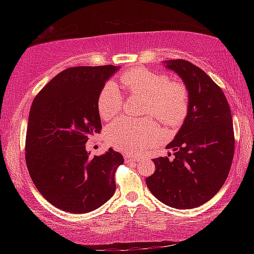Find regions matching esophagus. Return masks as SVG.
I'll list each match as a JSON object with an SVG mask.
<instances>
[{"label": "esophagus", "instance_id": "obj_1", "mask_svg": "<svg viewBox=\"0 0 254 254\" xmlns=\"http://www.w3.org/2000/svg\"><path fill=\"white\" fill-rule=\"evenodd\" d=\"M124 160H126V162H131V161L137 162V161L140 160V159H139V158H136V157H132L131 154L127 153V154H124Z\"/></svg>", "mask_w": 254, "mask_h": 254}]
</instances>
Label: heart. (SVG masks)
I'll return each instance as SVG.
<instances>
[{
	"mask_svg": "<svg viewBox=\"0 0 254 254\" xmlns=\"http://www.w3.org/2000/svg\"><path fill=\"white\" fill-rule=\"evenodd\" d=\"M128 92L145 100L144 112L167 127L182 124L188 111V92L180 83H173L166 75L134 68L122 76ZM122 97L114 83H107L98 96L97 110L103 120L117 117L122 110ZM159 135L157 124L151 120L134 122L120 119L107 128V139L114 148L135 152L147 148Z\"/></svg>",
	"mask_w": 254,
	"mask_h": 254,
	"instance_id": "b5f03b06",
	"label": "heart"
}]
</instances>
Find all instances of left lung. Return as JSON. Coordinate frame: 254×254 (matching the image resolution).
<instances>
[{
	"label": "left lung",
	"instance_id": "obj_1",
	"mask_svg": "<svg viewBox=\"0 0 254 254\" xmlns=\"http://www.w3.org/2000/svg\"><path fill=\"white\" fill-rule=\"evenodd\" d=\"M182 78L188 111L175 139L167 144L174 159H153L156 171L145 183L161 203L177 209L195 208L217 194L230 173L234 154L232 114L226 97L213 79L183 59L162 62Z\"/></svg>",
	"mask_w": 254,
	"mask_h": 254
}]
</instances>
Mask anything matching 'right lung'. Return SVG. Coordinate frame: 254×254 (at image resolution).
Listing matches in <instances>:
<instances>
[{
  "label": "right lung",
  "mask_w": 254,
  "mask_h": 254,
  "mask_svg": "<svg viewBox=\"0 0 254 254\" xmlns=\"http://www.w3.org/2000/svg\"><path fill=\"white\" fill-rule=\"evenodd\" d=\"M121 66L72 67L55 76L30 109L25 162L34 186L55 207L84 214L114 195V174L124 162L110 148L91 157L89 137L102 128L98 96Z\"/></svg>",
  "instance_id": "1"
}]
</instances>
